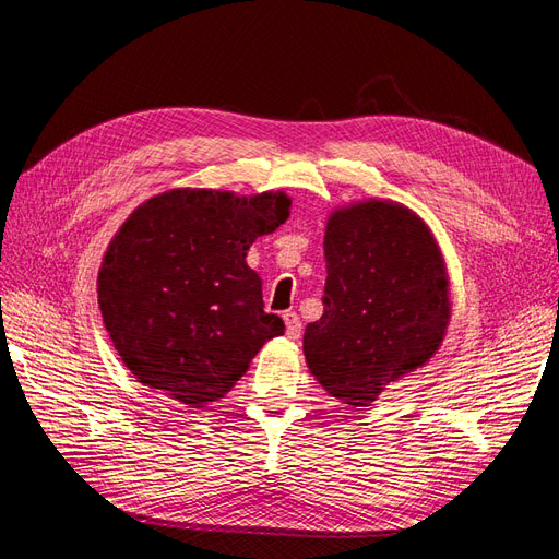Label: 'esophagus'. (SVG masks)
Here are the masks:
<instances>
[{
  "label": "esophagus",
  "mask_w": 559,
  "mask_h": 559,
  "mask_svg": "<svg viewBox=\"0 0 559 559\" xmlns=\"http://www.w3.org/2000/svg\"><path fill=\"white\" fill-rule=\"evenodd\" d=\"M284 324H286V335L292 337V341H298L302 324H300V317L296 312H284Z\"/></svg>",
  "instance_id": "esophagus-1"
}]
</instances>
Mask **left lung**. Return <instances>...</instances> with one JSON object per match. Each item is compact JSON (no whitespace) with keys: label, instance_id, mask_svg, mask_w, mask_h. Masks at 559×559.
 I'll use <instances>...</instances> for the list:
<instances>
[{"label":"left lung","instance_id":"1","mask_svg":"<svg viewBox=\"0 0 559 559\" xmlns=\"http://www.w3.org/2000/svg\"><path fill=\"white\" fill-rule=\"evenodd\" d=\"M324 257V314L306 326L302 352L319 384L359 408L443 343L445 263L425 222L386 200L335 210Z\"/></svg>","mask_w":559,"mask_h":559}]
</instances>
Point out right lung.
Here are the masks:
<instances>
[{
	"mask_svg": "<svg viewBox=\"0 0 559 559\" xmlns=\"http://www.w3.org/2000/svg\"><path fill=\"white\" fill-rule=\"evenodd\" d=\"M289 207L284 193L175 189L130 214L99 267L97 300L138 382L200 408L230 392L257 352L284 333L245 259Z\"/></svg>",
	"mask_w": 559,
	"mask_h": 559,
	"instance_id": "1",
	"label": "right lung"
}]
</instances>
